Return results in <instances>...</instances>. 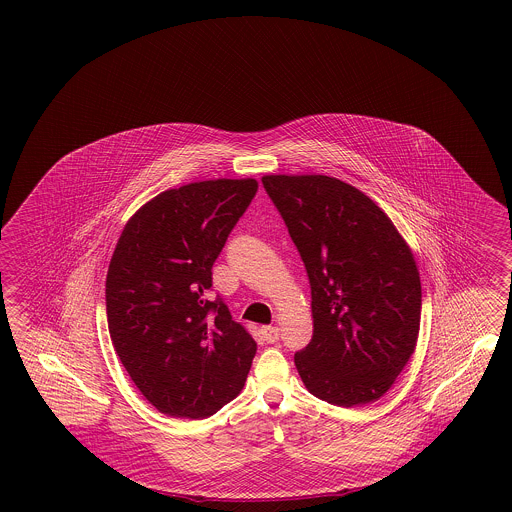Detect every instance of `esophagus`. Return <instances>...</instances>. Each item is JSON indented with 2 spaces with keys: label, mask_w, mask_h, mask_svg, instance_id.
Listing matches in <instances>:
<instances>
[{
  "label": "esophagus",
  "mask_w": 512,
  "mask_h": 512,
  "mask_svg": "<svg viewBox=\"0 0 512 512\" xmlns=\"http://www.w3.org/2000/svg\"><path fill=\"white\" fill-rule=\"evenodd\" d=\"M261 334H263V340L266 343H274L279 340V328L278 326H263L261 328Z\"/></svg>",
  "instance_id": "esophagus-1"
}]
</instances>
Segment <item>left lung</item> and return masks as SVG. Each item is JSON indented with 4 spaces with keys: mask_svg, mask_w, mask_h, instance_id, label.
Here are the masks:
<instances>
[{
    "mask_svg": "<svg viewBox=\"0 0 512 512\" xmlns=\"http://www.w3.org/2000/svg\"><path fill=\"white\" fill-rule=\"evenodd\" d=\"M306 266L313 336L295 353L313 396L353 407L387 392L419 338L420 278L387 214L330 176H264Z\"/></svg>",
    "mask_w": 512,
    "mask_h": 512,
    "instance_id": "8db88e82",
    "label": "left lung"
}]
</instances>
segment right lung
Segmentation results:
<instances>
[{
    "label": "right lung",
    "instance_id": "right-lung-1",
    "mask_svg": "<svg viewBox=\"0 0 512 512\" xmlns=\"http://www.w3.org/2000/svg\"><path fill=\"white\" fill-rule=\"evenodd\" d=\"M255 180L169 189L125 225L107 274L112 345L144 398L206 419L244 387L257 343L212 289V266L257 193Z\"/></svg>",
    "mask_w": 512,
    "mask_h": 512
}]
</instances>
